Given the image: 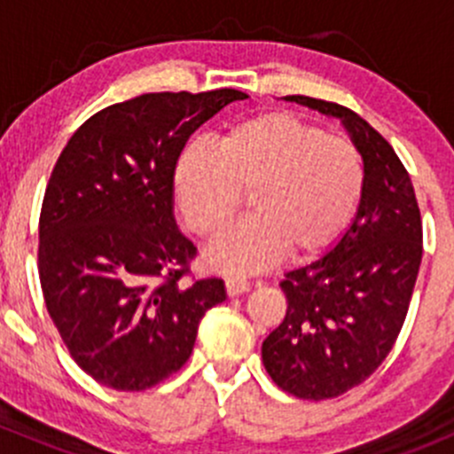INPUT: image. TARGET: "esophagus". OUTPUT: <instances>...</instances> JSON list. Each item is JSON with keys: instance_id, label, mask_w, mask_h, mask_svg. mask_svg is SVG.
I'll return each mask as SVG.
<instances>
[{"instance_id": "obj_1", "label": "esophagus", "mask_w": 454, "mask_h": 454, "mask_svg": "<svg viewBox=\"0 0 454 454\" xmlns=\"http://www.w3.org/2000/svg\"><path fill=\"white\" fill-rule=\"evenodd\" d=\"M250 287L253 286H250L248 278H244V277H228L226 278L228 296H239V294H244V292H248Z\"/></svg>"}]
</instances>
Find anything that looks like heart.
<instances>
[{"label":"heart","mask_w":454,"mask_h":454,"mask_svg":"<svg viewBox=\"0 0 454 454\" xmlns=\"http://www.w3.org/2000/svg\"><path fill=\"white\" fill-rule=\"evenodd\" d=\"M173 189L182 219L215 239L246 195L250 217L210 248L213 268L246 274L278 256L325 254L354 219L364 193V162L351 142L290 112H268L228 127L215 149L186 146Z\"/></svg>","instance_id":"obj_1"}]
</instances>
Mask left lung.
I'll return each mask as SVG.
<instances>
[{
    "label": "left lung",
    "mask_w": 454,
    "mask_h": 454,
    "mask_svg": "<svg viewBox=\"0 0 454 454\" xmlns=\"http://www.w3.org/2000/svg\"><path fill=\"white\" fill-rule=\"evenodd\" d=\"M286 98L342 118L364 162L354 223L327 254L278 283L287 312L261 347L278 388L318 402L363 384L395 345L422 263V215L409 171L364 118L332 100Z\"/></svg>",
    "instance_id": "8db88e82"
}]
</instances>
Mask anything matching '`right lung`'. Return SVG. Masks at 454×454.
<instances>
[{
  "instance_id": "1",
  "label": "right lung",
  "mask_w": 454,
  "mask_h": 454,
  "mask_svg": "<svg viewBox=\"0 0 454 454\" xmlns=\"http://www.w3.org/2000/svg\"><path fill=\"white\" fill-rule=\"evenodd\" d=\"M239 90L155 91L100 109L67 140L43 195L39 278L74 363L116 391L177 373L201 316L226 301L195 278L198 256L173 219V171L186 140Z\"/></svg>"
}]
</instances>
